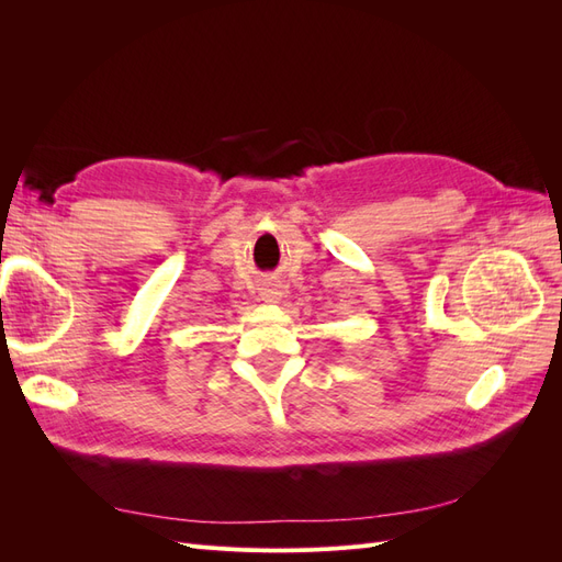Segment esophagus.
I'll return each mask as SVG.
<instances>
[{
	"label": "esophagus",
	"instance_id": "1",
	"mask_svg": "<svg viewBox=\"0 0 562 562\" xmlns=\"http://www.w3.org/2000/svg\"><path fill=\"white\" fill-rule=\"evenodd\" d=\"M260 295H262V300H265V302H277L281 293H279V288H274V285H267V288H262V293H260Z\"/></svg>",
	"mask_w": 562,
	"mask_h": 562
}]
</instances>
